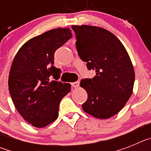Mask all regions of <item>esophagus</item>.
I'll return each mask as SVG.
<instances>
[{
	"label": "esophagus",
	"mask_w": 151,
	"mask_h": 151,
	"mask_svg": "<svg viewBox=\"0 0 151 151\" xmlns=\"http://www.w3.org/2000/svg\"><path fill=\"white\" fill-rule=\"evenodd\" d=\"M72 86L74 88H78L79 86V82H75L72 83Z\"/></svg>",
	"instance_id": "obj_1"
}]
</instances>
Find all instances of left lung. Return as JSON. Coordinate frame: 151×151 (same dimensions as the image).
Listing matches in <instances>:
<instances>
[{
    "mask_svg": "<svg viewBox=\"0 0 151 151\" xmlns=\"http://www.w3.org/2000/svg\"><path fill=\"white\" fill-rule=\"evenodd\" d=\"M78 56L95 70L94 78L81 80L88 94L82 104L85 113L109 119L122 110L132 94L134 71L127 50L106 29L93 26H73Z\"/></svg>",
    "mask_w": 151,
    "mask_h": 151,
    "instance_id": "left-lung-1",
    "label": "left lung"
}]
</instances>
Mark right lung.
<instances>
[{"label":"right lung","mask_w":151,"mask_h":151,"mask_svg":"<svg viewBox=\"0 0 151 151\" xmlns=\"http://www.w3.org/2000/svg\"><path fill=\"white\" fill-rule=\"evenodd\" d=\"M69 28L51 29L26 41L10 70L8 86L13 104L22 118L36 128L56 120L61 99L71 85L57 82L60 69L54 66L56 50L71 38ZM53 75L55 80L50 81Z\"/></svg>","instance_id":"1"}]
</instances>
